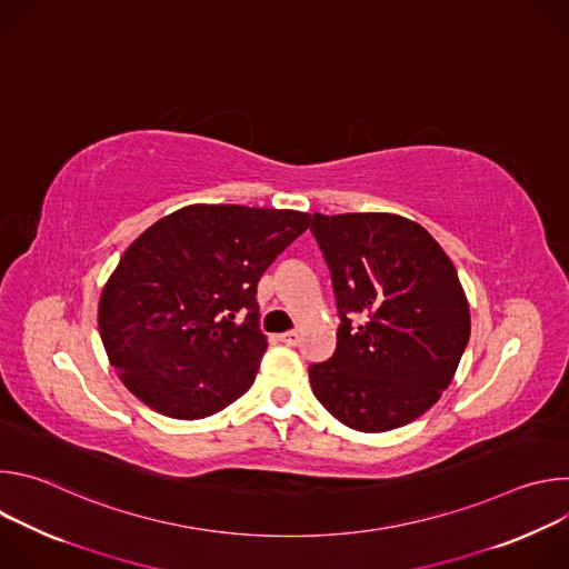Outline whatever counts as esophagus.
Here are the masks:
<instances>
[{"label":"esophagus","instance_id":"1","mask_svg":"<svg viewBox=\"0 0 569 569\" xmlns=\"http://www.w3.org/2000/svg\"><path fill=\"white\" fill-rule=\"evenodd\" d=\"M279 340L288 347H297L299 345V331H288V333H281Z\"/></svg>","mask_w":569,"mask_h":569}]
</instances>
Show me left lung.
<instances>
[{
	"label": "left lung",
	"instance_id": "8db88e82",
	"mask_svg": "<svg viewBox=\"0 0 569 569\" xmlns=\"http://www.w3.org/2000/svg\"><path fill=\"white\" fill-rule=\"evenodd\" d=\"M342 323L331 360L308 369L317 400L358 432L408 426L452 382L470 308L439 242L398 213H312ZM363 321L356 328L350 315Z\"/></svg>",
	"mask_w": 569,
	"mask_h": 569
}]
</instances>
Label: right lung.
<instances>
[{"instance_id": "1", "label": "right lung", "mask_w": 569, "mask_h": 569, "mask_svg": "<svg viewBox=\"0 0 569 569\" xmlns=\"http://www.w3.org/2000/svg\"><path fill=\"white\" fill-rule=\"evenodd\" d=\"M308 224L310 213L295 209L189 204L139 233L99 299L101 340L121 382L182 421L246 393L268 349L257 283Z\"/></svg>"}]
</instances>
